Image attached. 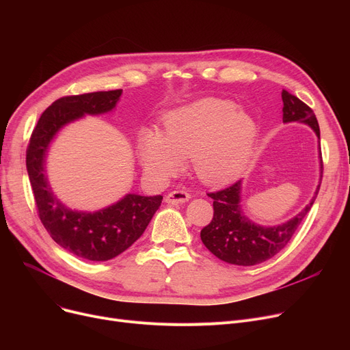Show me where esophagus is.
Wrapping results in <instances>:
<instances>
[{
  "instance_id": "esophagus-1",
  "label": "esophagus",
  "mask_w": 350,
  "mask_h": 350,
  "mask_svg": "<svg viewBox=\"0 0 350 350\" xmlns=\"http://www.w3.org/2000/svg\"><path fill=\"white\" fill-rule=\"evenodd\" d=\"M189 200H190V194L185 190H174V191H172V193L165 196V198H164L165 203L174 204V206L186 203V201H189Z\"/></svg>"
}]
</instances>
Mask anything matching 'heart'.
Segmentation results:
<instances>
[{"label":"heart","instance_id":"obj_1","mask_svg":"<svg viewBox=\"0 0 350 350\" xmlns=\"http://www.w3.org/2000/svg\"><path fill=\"white\" fill-rule=\"evenodd\" d=\"M258 126L231 100L203 98L164 116L160 132L144 129L139 157L144 170L165 178L190 159L194 173L207 185H224L241 176L252 157Z\"/></svg>","mask_w":350,"mask_h":350}]
</instances>
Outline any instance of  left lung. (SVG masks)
Returning a JSON list of instances; mask_svg holds the SVG:
<instances>
[{
	"label": "left lung",
	"instance_id": "8db88e82",
	"mask_svg": "<svg viewBox=\"0 0 350 350\" xmlns=\"http://www.w3.org/2000/svg\"><path fill=\"white\" fill-rule=\"evenodd\" d=\"M282 122H298L308 124L318 137V149L321 159V180H322V154H321V132L317 116L308 105L299 100L289 92L282 90ZM321 181L309 204L295 217L278 226H260L250 219L241 207V180L232 186L215 193L211 197L214 215L211 223L200 232L201 241L217 258L234 265L251 267L261 264L273 255H277L289 243L292 235L301 226L302 219L309 213L318 196Z\"/></svg>",
	"mask_w": 350,
	"mask_h": 350
}]
</instances>
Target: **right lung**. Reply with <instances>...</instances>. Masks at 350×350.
Wrapping results in <instances>:
<instances>
[{"mask_svg": "<svg viewBox=\"0 0 350 350\" xmlns=\"http://www.w3.org/2000/svg\"><path fill=\"white\" fill-rule=\"evenodd\" d=\"M120 96L122 89H116L55 100L36 123L27 150L28 177L44 227L58 245L89 261L112 260L139 240L163 196L126 194L115 204L94 213L72 210L53 194L45 160L51 142L64 126L85 115L112 112Z\"/></svg>", "mask_w": 350, "mask_h": 350, "instance_id": "1", "label": "right lung"}]
</instances>
